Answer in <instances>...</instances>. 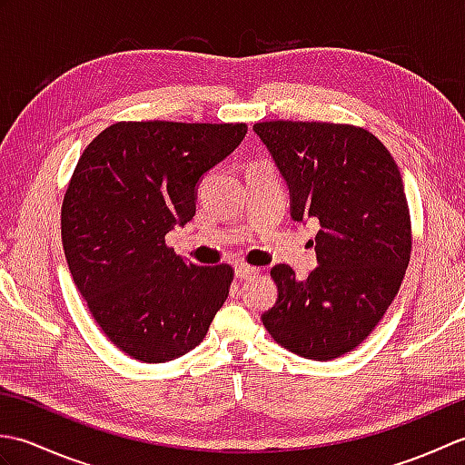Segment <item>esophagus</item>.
Masks as SVG:
<instances>
[{
    "label": "esophagus",
    "instance_id": "obj_1",
    "mask_svg": "<svg viewBox=\"0 0 465 465\" xmlns=\"http://www.w3.org/2000/svg\"><path fill=\"white\" fill-rule=\"evenodd\" d=\"M258 268H253V265H248V263H238L235 265V275H238L240 280H248V278H253V275H258Z\"/></svg>",
    "mask_w": 465,
    "mask_h": 465
}]
</instances>
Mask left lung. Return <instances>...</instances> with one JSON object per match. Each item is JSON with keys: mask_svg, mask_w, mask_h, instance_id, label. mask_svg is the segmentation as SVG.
I'll use <instances>...</instances> for the list:
<instances>
[{"mask_svg": "<svg viewBox=\"0 0 465 465\" xmlns=\"http://www.w3.org/2000/svg\"><path fill=\"white\" fill-rule=\"evenodd\" d=\"M290 187L295 222L318 220V268L298 280L272 270L278 302L262 315L285 350L328 361L368 338L396 298L411 252L410 210L396 162L368 130L323 122L253 125Z\"/></svg>", "mask_w": 465, "mask_h": 465, "instance_id": "obj_1", "label": "left lung"}]
</instances>
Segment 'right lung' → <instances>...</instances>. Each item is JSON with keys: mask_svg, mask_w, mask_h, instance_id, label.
Returning <instances> with one entry per match:
<instances>
[{"mask_svg": "<svg viewBox=\"0 0 465 465\" xmlns=\"http://www.w3.org/2000/svg\"><path fill=\"white\" fill-rule=\"evenodd\" d=\"M245 134V124L120 122L75 165L62 205L65 260L97 325L134 360L193 350L227 300L232 265L185 262L165 233L193 220L202 177Z\"/></svg>", "mask_w": 465, "mask_h": 465, "instance_id": "add662e5", "label": "right lung"}]
</instances>
